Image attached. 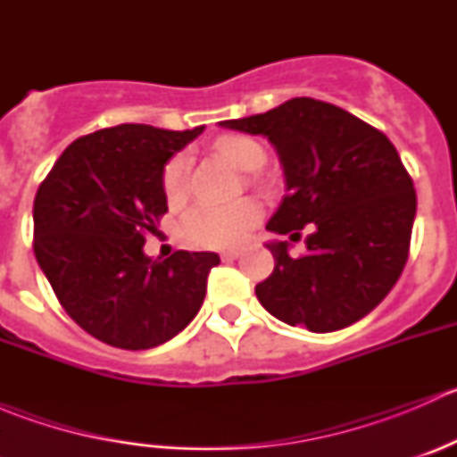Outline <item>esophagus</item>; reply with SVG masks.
Returning <instances> with one entry per match:
<instances>
[{"label":"esophagus","instance_id":"obj_1","mask_svg":"<svg viewBox=\"0 0 457 457\" xmlns=\"http://www.w3.org/2000/svg\"><path fill=\"white\" fill-rule=\"evenodd\" d=\"M238 256H241V252H238V250H229V252H223V254H220L223 261H237Z\"/></svg>","mask_w":457,"mask_h":457}]
</instances>
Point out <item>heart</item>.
<instances>
[{
  "mask_svg": "<svg viewBox=\"0 0 457 457\" xmlns=\"http://www.w3.org/2000/svg\"><path fill=\"white\" fill-rule=\"evenodd\" d=\"M216 152L241 172H258L265 165V150L250 137H225L216 143ZM190 161L186 154H177L163 170V192L170 201H179L186 195ZM261 219V210L254 201L232 203V205H196L183 219V232L187 241L201 247H234L245 241L250 229Z\"/></svg>",
  "mask_w": 457,
  "mask_h": 457,
  "instance_id": "b5f03b06",
  "label": "heart"
}]
</instances>
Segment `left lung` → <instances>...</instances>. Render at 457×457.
Segmentation results:
<instances>
[{
	"instance_id": "1",
	"label": "left lung",
	"mask_w": 457,
	"mask_h": 457,
	"mask_svg": "<svg viewBox=\"0 0 457 457\" xmlns=\"http://www.w3.org/2000/svg\"><path fill=\"white\" fill-rule=\"evenodd\" d=\"M262 135L278 152L287 195L267 229L301 238L270 243L274 271L256 285L278 320L316 334L367 316L404 270L416 219V190L394 143L334 104L296 96L265 114L220 121Z\"/></svg>"
}]
</instances>
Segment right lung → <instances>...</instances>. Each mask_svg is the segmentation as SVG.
<instances>
[{"label": "right lung", "instance_id": "right-lung-1", "mask_svg": "<svg viewBox=\"0 0 457 457\" xmlns=\"http://www.w3.org/2000/svg\"><path fill=\"white\" fill-rule=\"evenodd\" d=\"M203 132L121 123L79 137L54 161L32 207V250L66 314L119 349L168 343L199 314L219 254H143L168 212L165 163Z\"/></svg>", "mask_w": 457, "mask_h": 457}]
</instances>
